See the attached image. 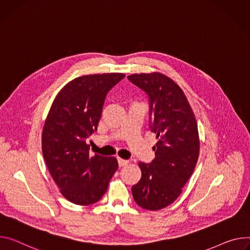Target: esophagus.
<instances>
[{"label":"esophagus","instance_id":"1","mask_svg":"<svg viewBox=\"0 0 250 250\" xmlns=\"http://www.w3.org/2000/svg\"><path fill=\"white\" fill-rule=\"evenodd\" d=\"M118 161H119V165H120V167H125V166H126V165L129 163L128 161L124 160V158H121V157H119V158H118Z\"/></svg>","mask_w":250,"mask_h":250}]
</instances>
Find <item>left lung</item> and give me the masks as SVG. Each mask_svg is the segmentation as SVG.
Listing matches in <instances>:
<instances>
[{
    "mask_svg": "<svg viewBox=\"0 0 250 250\" xmlns=\"http://www.w3.org/2000/svg\"><path fill=\"white\" fill-rule=\"evenodd\" d=\"M127 79L149 97L150 128L157 140L151 164L139 163L142 177L131 192L141 208L158 210L180 195L193 173L199 155L197 123L183 89L167 76L154 72Z\"/></svg>",
    "mask_w": 250,
    "mask_h": 250,
    "instance_id": "obj_1",
    "label": "left lung"
}]
</instances>
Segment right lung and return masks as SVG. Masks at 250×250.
<instances>
[{"instance_id":"right-lung-1","label":"right lung","mask_w":250,"mask_h":250,"mask_svg":"<svg viewBox=\"0 0 250 250\" xmlns=\"http://www.w3.org/2000/svg\"><path fill=\"white\" fill-rule=\"evenodd\" d=\"M125 76L110 73L74 79L60 90L44 122V162L62 196L79 206L99 201L119 167L115 156H90L85 139L98 128L107 92Z\"/></svg>"}]
</instances>
